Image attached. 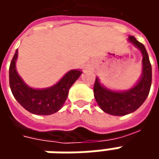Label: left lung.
Instances as JSON below:
<instances>
[{
  "label": "left lung",
  "mask_w": 159,
  "mask_h": 159,
  "mask_svg": "<svg viewBox=\"0 0 159 159\" xmlns=\"http://www.w3.org/2000/svg\"><path fill=\"white\" fill-rule=\"evenodd\" d=\"M128 42L139 49L143 56L142 74L137 82L131 89L114 90L102 85L99 78L96 77L94 86L96 102L104 112L113 116H125L135 111L148 97L151 86L152 70L145 47L134 36L128 38Z\"/></svg>",
  "instance_id": "8db88e82"
}]
</instances>
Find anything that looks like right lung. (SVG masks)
<instances>
[{
  "mask_svg": "<svg viewBox=\"0 0 159 159\" xmlns=\"http://www.w3.org/2000/svg\"><path fill=\"white\" fill-rule=\"evenodd\" d=\"M18 50L9 66V86L15 99L29 112L36 115H51L57 112L66 101L70 87L82 73L75 69L67 71L57 82L46 89H34L24 81L16 70Z\"/></svg>",
  "mask_w": 159,
  "mask_h": 159,
  "instance_id": "obj_1",
  "label": "right lung"
}]
</instances>
